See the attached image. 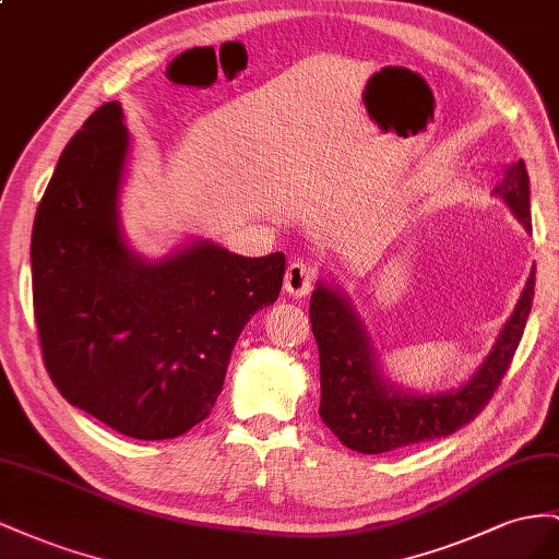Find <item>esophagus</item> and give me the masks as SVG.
<instances>
[{"label":"esophagus","instance_id":"1","mask_svg":"<svg viewBox=\"0 0 559 559\" xmlns=\"http://www.w3.org/2000/svg\"><path fill=\"white\" fill-rule=\"evenodd\" d=\"M313 288V269L305 262H293L285 271L283 290L293 297H307Z\"/></svg>","mask_w":559,"mask_h":559}]
</instances>
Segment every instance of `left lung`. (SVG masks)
Instances as JSON below:
<instances>
[{"instance_id":"left-lung-1","label":"left lung","mask_w":559,"mask_h":559,"mask_svg":"<svg viewBox=\"0 0 559 559\" xmlns=\"http://www.w3.org/2000/svg\"><path fill=\"white\" fill-rule=\"evenodd\" d=\"M493 194L503 199L520 225L532 231L530 175L520 158L508 166ZM534 276L501 328L487 358L459 389L409 393L381 372L377 348L350 299L323 278L311 295V330L321 356V407L318 414L348 450L384 454L409 444L448 438L480 412L501 384L532 311Z\"/></svg>"}]
</instances>
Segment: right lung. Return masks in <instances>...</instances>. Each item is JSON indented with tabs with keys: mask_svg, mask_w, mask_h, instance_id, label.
Returning a JSON list of instances; mask_svg holds the SVG:
<instances>
[{
	"mask_svg": "<svg viewBox=\"0 0 559 559\" xmlns=\"http://www.w3.org/2000/svg\"><path fill=\"white\" fill-rule=\"evenodd\" d=\"M129 145L121 105L105 103L62 150L32 227V301L62 397L123 436L168 440L211 414L238 334L281 293L285 254L197 238L140 258L119 217Z\"/></svg>",
	"mask_w": 559,
	"mask_h": 559,
	"instance_id": "1",
	"label": "right lung"
}]
</instances>
